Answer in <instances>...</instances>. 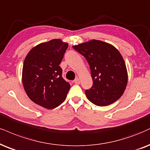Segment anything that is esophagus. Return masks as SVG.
Here are the masks:
<instances>
[{
	"instance_id": "1",
	"label": "esophagus",
	"mask_w": 150,
	"mask_h": 150,
	"mask_svg": "<svg viewBox=\"0 0 150 150\" xmlns=\"http://www.w3.org/2000/svg\"><path fill=\"white\" fill-rule=\"evenodd\" d=\"M74 82L75 84H80V79L79 78L76 79L74 81Z\"/></svg>"
}]
</instances>
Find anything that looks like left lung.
Wrapping results in <instances>:
<instances>
[{"mask_svg":"<svg viewBox=\"0 0 150 150\" xmlns=\"http://www.w3.org/2000/svg\"><path fill=\"white\" fill-rule=\"evenodd\" d=\"M90 65L93 85L86 90L88 99L97 106H108L121 97L128 82L126 64L112 44L91 40L73 46Z\"/></svg>","mask_w":150,"mask_h":150,"instance_id":"8db88e82","label":"left lung"}]
</instances>
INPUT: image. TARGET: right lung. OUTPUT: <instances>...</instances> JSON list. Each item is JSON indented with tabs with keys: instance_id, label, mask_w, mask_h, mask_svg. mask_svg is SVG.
<instances>
[{
	"instance_id": "add662e5",
	"label": "right lung",
	"mask_w": 150,
	"mask_h": 150,
	"mask_svg": "<svg viewBox=\"0 0 150 150\" xmlns=\"http://www.w3.org/2000/svg\"><path fill=\"white\" fill-rule=\"evenodd\" d=\"M68 43L53 39L38 44L24 60L22 83L33 102L47 109L58 107L65 100L70 85L62 77L59 64Z\"/></svg>"
}]
</instances>
